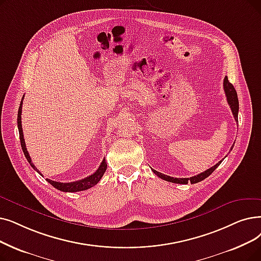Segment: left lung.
Listing matches in <instances>:
<instances>
[{
    "instance_id": "obj_1",
    "label": "left lung",
    "mask_w": 261,
    "mask_h": 261,
    "mask_svg": "<svg viewBox=\"0 0 261 261\" xmlns=\"http://www.w3.org/2000/svg\"><path fill=\"white\" fill-rule=\"evenodd\" d=\"M223 84H224L223 85L224 86V92H225L226 98H227V102H228V105H229V107L231 109V112H232V114H233L234 120L238 121V112H239V100H238L237 92H236L233 85L228 81V77L227 76H225ZM221 163H222V161H220L219 163H217L214 166L210 167L209 169H207V171H205L203 173H200V174H198L196 176L190 177V178H174V177H171V176H167V175L159 173V172L154 171V169H152V172L158 177H160L161 179H163L165 181H168V182L180 184V185H188V182H191L192 185H193V184H197V182H199V181H201L203 179H206L207 177H209L215 171V169H217V167Z\"/></svg>"
}]
</instances>
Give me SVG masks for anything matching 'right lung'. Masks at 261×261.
I'll return each mask as SVG.
<instances>
[{
  "instance_id": "obj_1",
  "label": "right lung",
  "mask_w": 261,
  "mask_h": 261,
  "mask_svg": "<svg viewBox=\"0 0 261 261\" xmlns=\"http://www.w3.org/2000/svg\"><path fill=\"white\" fill-rule=\"evenodd\" d=\"M24 96L22 97V100H23ZM21 100V103H20V107H19V111H18V129H19V137H20V143H21V147H22V150H23V153L27 158V160L29 161L30 165L35 169V171H37L36 166L33 164L32 160H31V156L27 150V146H25V142H24V138H23V131H22V124H21V112H22V103H23V101ZM107 161L106 159H103V161L101 162L99 168L97 169V171L93 174L90 175L84 179H81V180H77V181H73V182H58V181H53V180H50V179H47L48 182L53 186L55 189H58L60 191H63V192H79V191H85L89 188H92L94 186H96L100 179L102 178L103 174L106 173L107 171ZM37 173H39L41 175V173L39 171H37ZM42 176V175H41Z\"/></svg>"
}]
</instances>
